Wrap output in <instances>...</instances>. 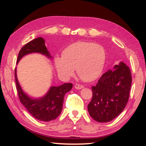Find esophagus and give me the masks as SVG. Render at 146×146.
<instances>
[{
	"instance_id": "1",
	"label": "esophagus",
	"mask_w": 146,
	"mask_h": 146,
	"mask_svg": "<svg viewBox=\"0 0 146 146\" xmlns=\"http://www.w3.org/2000/svg\"><path fill=\"white\" fill-rule=\"evenodd\" d=\"M75 88L76 89H77V90H80V89L84 88V86L83 85H81V84H76L75 85Z\"/></svg>"
}]
</instances>
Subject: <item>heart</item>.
Instances as JSON below:
<instances>
[{
	"label": "heart",
	"mask_w": 146,
	"mask_h": 146,
	"mask_svg": "<svg viewBox=\"0 0 146 146\" xmlns=\"http://www.w3.org/2000/svg\"><path fill=\"white\" fill-rule=\"evenodd\" d=\"M105 61V49L100 44L77 42L64 49L62 57H56L55 63L56 71L62 78L70 77L76 69L79 77L89 82L98 77Z\"/></svg>",
	"instance_id": "1"
}]
</instances>
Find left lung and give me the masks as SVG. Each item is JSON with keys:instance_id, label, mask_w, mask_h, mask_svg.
Returning <instances> with one entry per match:
<instances>
[{"instance_id": "obj_1", "label": "left lung", "mask_w": 146, "mask_h": 146, "mask_svg": "<svg viewBox=\"0 0 146 146\" xmlns=\"http://www.w3.org/2000/svg\"><path fill=\"white\" fill-rule=\"evenodd\" d=\"M108 70L93 86V97L88 106L90 115L98 122H110L118 117L127 105L131 86L129 68L123 62Z\"/></svg>"}]
</instances>
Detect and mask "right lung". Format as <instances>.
I'll return each mask as SVG.
<instances>
[{
    "mask_svg": "<svg viewBox=\"0 0 146 146\" xmlns=\"http://www.w3.org/2000/svg\"><path fill=\"white\" fill-rule=\"evenodd\" d=\"M40 53L51 57L47 50L43 38L38 37L26 44L20 50L17 63L27 54ZM16 68L15 70L16 88L19 100L28 111L38 120L49 122L57 118L62 110L64 95L73 87L71 83H65L58 87L53 86L46 96L38 99H31L23 92L17 78Z\"/></svg>",
    "mask_w": 146,
    "mask_h": 146,
    "instance_id": "right-lung-1",
    "label": "right lung"
}]
</instances>
